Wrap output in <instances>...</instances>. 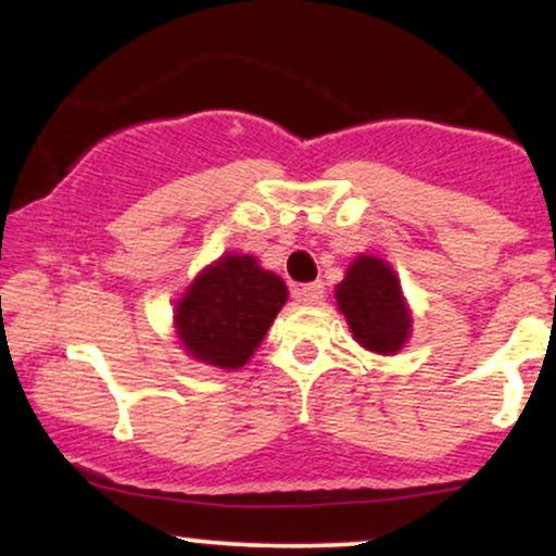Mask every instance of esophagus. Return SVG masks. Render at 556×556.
<instances>
[{"label":"esophagus","instance_id":"1","mask_svg":"<svg viewBox=\"0 0 556 556\" xmlns=\"http://www.w3.org/2000/svg\"><path fill=\"white\" fill-rule=\"evenodd\" d=\"M293 296H296L301 304H319V301L325 299V283H321V280H314V283L299 286V289L293 291Z\"/></svg>","mask_w":556,"mask_h":556}]
</instances>
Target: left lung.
<instances>
[{
    "instance_id": "1",
    "label": "left lung",
    "mask_w": 556,
    "mask_h": 556,
    "mask_svg": "<svg viewBox=\"0 0 556 556\" xmlns=\"http://www.w3.org/2000/svg\"><path fill=\"white\" fill-rule=\"evenodd\" d=\"M340 312L351 325L353 338L366 351L394 355L413 330L407 301L392 265L379 257L358 255L334 289Z\"/></svg>"
}]
</instances>
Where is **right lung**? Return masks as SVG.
Instances as JSON below:
<instances>
[{
    "label": "right lung",
    "mask_w": 556,
    "mask_h": 556,
    "mask_svg": "<svg viewBox=\"0 0 556 556\" xmlns=\"http://www.w3.org/2000/svg\"><path fill=\"white\" fill-rule=\"evenodd\" d=\"M289 289L252 255H224L198 276L175 306L182 348L208 366H244L283 309Z\"/></svg>",
    "instance_id": "add662e5"
}]
</instances>
